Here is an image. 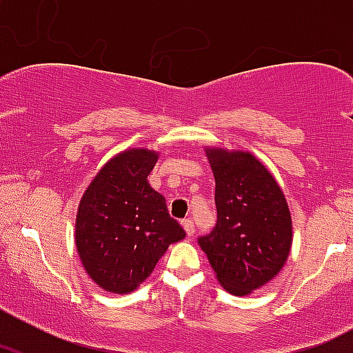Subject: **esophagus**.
Instances as JSON below:
<instances>
[{
    "mask_svg": "<svg viewBox=\"0 0 353 353\" xmlns=\"http://www.w3.org/2000/svg\"><path fill=\"white\" fill-rule=\"evenodd\" d=\"M183 227H184V230H186L188 236H193V234H194L193 220H191V219H184L183 220Z\"/></svg>",
    "mask_w": 353,
    "mask_h": 353,
    "instance_id": "34e87169",
    "label": "esophagus"
}]
</instances>
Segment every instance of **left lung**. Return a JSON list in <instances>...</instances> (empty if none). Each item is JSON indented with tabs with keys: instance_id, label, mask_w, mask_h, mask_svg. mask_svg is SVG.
Returning <instances> with one entry per match:
<instances>
[{
	"instance_id": "left-lung-1",
	"label": "left lung",
	"mask_w": 353,
	"mask_h": 353,
	"mask_svg": "<svg viewBox=\"0 0 353 353\" xmlns=\"http://www.w3.org/2000/svg\"><path fill=\"white\" fill-rule=\"evenodd\" d=\"M215 176L216 223L198 239L220 285L248 295L285 265L292 219L282 190L249 152L206 148Z\"/></svg>"
}]
</instances>
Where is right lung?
I'll return each instance as SVG.
<instances>
[{"label": "right lung", "mask_w": 353, "mask_h": 353, "mask_svg": "<svg viewBox=\"0 0 353 353\" xmlns=\"http://www.w3.org/2000/svg\"><path fill=\"white\" fill-rule=\"evenodd\" d=\"M159 155L131 148L110 159L78 205L74 243L85 272L99 287L128 294L140 285L169 244L186 232L147 177Z\"/></svg>", "instance_id": "right-lung-1"}]
</instances>
